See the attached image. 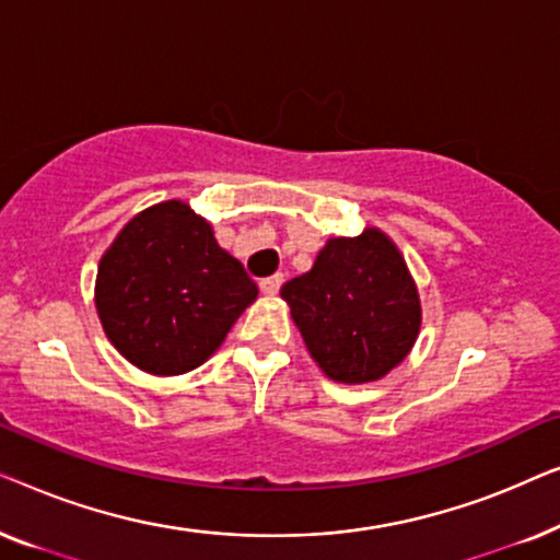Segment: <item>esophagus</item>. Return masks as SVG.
Returning a JSON list of instances; mask_svg holds the SVG:
<instances>
[{"label":"esophagus","instance_id":"obj_1","mask_svg":"<svg viewBox=\"0 0 560 560\" xmlns=\"http://www.w3.org/2000/svg\"><path fill=\"white\" fill-rule=\"evenodd\" d=\"M280 285H282V275L280 272H275V275H270V278L259 280V290H262L265 295H278Z\"/></svg>","mask_w":560,"mask_h":560}]
</instances>
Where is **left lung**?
Here are the masks:
<instances>
[{"mask_svg":"<svg viewBox=\"0 0 560 560\" xmlns=\"http://www.w3.org/2000/svg\"><path fill=\"white\" fill-rule=\"evenodd\" d=\"M280 295L326 377L374 382L402 362L420 331V298L395 242L380 229L336 236Z\"/></svg>","mask_w":560,"mask_h":560,"instance_id":"obj_1","label":"left lung"}]
</instances>
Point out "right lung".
I'll return each mask as SVG.
<instances>
[{
	"instance_id": "1",
	"label": "right lung",
	"mask_w": 560,
	"mask_h": 560,
	"mask_svg": "<svg viewBox=\"0 0 560 560\" xmlns=\"http://www.w3.org/2000/svg\"><path fill=\"white\" fill-rule=\"evenodd\" d=\"M255 298L244 265L183 201L129 219L98 262L96 311L106 336L127 362L163 377L201 366Z\"/></svg>"
}]
</instances>
